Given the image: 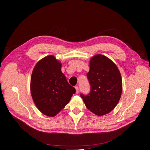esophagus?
<instances>
[{"instance_id":"34e87169","label":"esophagus","mask_w":150,"mask_h":150,"mask_svg":"<svg viewBox=\"0 0 150 150\" xmlns=\"http://www.w3.org/2000/svg\"><path fill=\"white\" fill-rule=\"evenodd\" d=\"M75 90H76V93H79V88H78V86H76L75 87Z\"/></svg>"}]
</instances>
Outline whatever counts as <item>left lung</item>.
<instances>
[{"instance_id":"8db88e82","label":"left lung","mask_w":150,"mask_h":150,"mask_svg":"<svg viewBox=\"0 0 150 150\" xmlns=\"http://www.w3.org/2000/svg\"><path fill=\"white\" fill-rule=\"evenodd\" d=\"M87 78L91 90L81 94L86 107L99 116L108 114L118 104L122 93V79L115 64L107 57L97 54L91 58Z\"/></svg>"}]
</instances>
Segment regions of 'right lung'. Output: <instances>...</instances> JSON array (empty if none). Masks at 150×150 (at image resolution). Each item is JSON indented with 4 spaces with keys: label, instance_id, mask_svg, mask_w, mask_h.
Masks as SVG:
<instances>
[{
    "label": "right lung",
    "instance_id": "right-lung-1",
    "mask_svg": "<svg viewBox=\"0 0 150 150\" xmlns=\"http://www.w3.org/2000/svg\"><path fill=\"white\" fill-rule=\"evenodd\" d=\"M61 63L53 56L39 60L33 70L30 91L38 110L48 117L56 116L69 102L75 88L61 71Z\"/></svg>",
    "mask_w": 150,
    "mask_h": 150
}]
</instances>
